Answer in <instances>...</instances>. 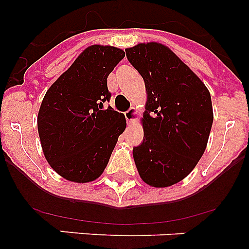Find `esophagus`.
I'll return each instance as SVG.
<instances>
[{"label": "esophagus", "mask_w": 249, "mask_h": 249, "mask_svg": "<svg viewBox=\"0 0 249 249\" xmlns=\"http://www.w3.org/2000/svg\"><path fill=\"white\" fill-rule=\"evenodd\" d=\"M124 116H126L127 122H128V123H133L136 121V117H137V111H136V108L131 107V108H129L128 111L124 112Z\"/></svg>", "instance_id": "1"}]
</instances>
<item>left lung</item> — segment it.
I'll return each instance as SVG.
<instances>
[{
    "label": "left lung",
    "mask_w": 249,
    "mask_h": 249,
    "mask_svg": "<svg viewBox=\"0 0 249 249\" xmlns=\"http://www.w3.org/2000/svg\"><path fill=\"white\" fill-rule=\"evenodd\" d=\"M126 56L147 91L143 142L133 147L136 167L149 186H172L190 175L204 153L213 123L211 94L160 43H140L127 48Z\"/></svg>",
    "instance_id": "8db88e82"
}]
</instances>
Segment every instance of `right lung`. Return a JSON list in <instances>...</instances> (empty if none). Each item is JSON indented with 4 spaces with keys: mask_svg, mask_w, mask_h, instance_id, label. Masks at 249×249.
<instances>
[{
    "mask_svg": "<svg viewBox=\"0 0 249 249\" xmlns=\"http://www.w3.org/2000/svg\"><path fill=\"white\" fill-rule=\"evenodd\" d=\"M124 52L112 46L86 48L43 97L37 127L51 167L68 181L100 177L108 163L126 118L112 107L107 77Z\"/></svg>",
    "mask_w": 249,
    "mask_h": 249,
    "instance_id": "add662e5",
    "label": "right lung"
}]
</instances>
